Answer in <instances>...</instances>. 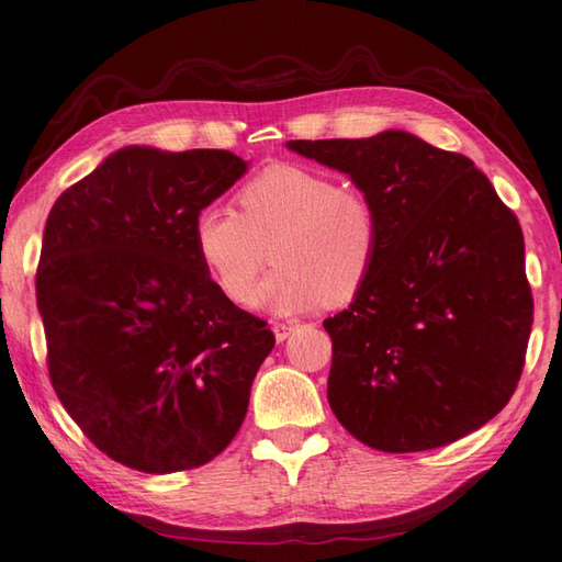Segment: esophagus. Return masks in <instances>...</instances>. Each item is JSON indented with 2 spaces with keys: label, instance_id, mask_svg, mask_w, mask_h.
I'll list each match as a JSON object with an SVG mask.
<instances>
[{
  "label": "esophagus",
  "instance_id": "1",
  "mask_svg": "<svg viewBox=\"0 0 562 562\" xmlns=\"http://www.w3.org/2000/svg\"><path fill=\"white\" fill-rule=\"evenodd\" d=\"M271 330H273L276 340L283 342V340H286V338L291 336V333H293V326H291V323H273Z\"/></svg>",
  "mask_w": 562,
  "mask_h": 562
}]
</instances>
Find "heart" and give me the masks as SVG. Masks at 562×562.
<instances>
[{
  "label": "heart",
  "instance_id": "b5f03b06",
  "mask_svg": "<svg viewBox=\"0 0 562 562\" xmlns=\"http://www.w3.org/2000/svg\"><path fill=\"white\" fill-rule=\"evenodd\" d=\"M234 202L239 216L210 206L192 224L196 259L229 301L249 299L266 246L273 271L251 296L259 308L346 306L368 286L380 254V216L362 192L311 167L276 162L241 184Z\"/></svg>",
  "mask_w": 562,
  "mask_h": 562
}]
</instances>
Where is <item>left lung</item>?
Returning <instances> with one entry per match:
<instances>
[{"label":"left lung","mask_w":562,"mask_h":562,"mask_svg":"<svg viewBox=\"0 0 562 562\" xmlns=\"http://www.w3.org/2000/svg\"><path fill=\"white\" fill-rule=\"evenodd\" d=\"M286 145L346 172L380 216L368 286L323 321L333 415L390 454L484 427L516 392L533 326L516 214L467 155L405 131Z\"/></svg>","instance_id":"left-lung-1"}]
</instances>
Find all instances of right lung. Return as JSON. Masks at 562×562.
<instances>
[{"instance_id": "right-lung-1", "label": "right lung", "mask_w": 562, "mask_h": 562, "mask_svg": "<svg viewBox=\"0 0 562 562\" xmlns=\"http://www.w3.org/2000/svg\"><path fill=\"white\" fill-rule=\"evenodd\" d=\"M244 172L229 150L131 145L48 212L36 269L48 378L83 435L145 474L229 447L276 342L192 246L196 214Z\"/></svg>"}]
</instances>
